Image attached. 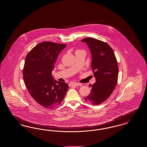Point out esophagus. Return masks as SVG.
Here are the masks:
<instances>
[{
  "label": "esophagus",
  "mask_w": 147,
  "mask_h": 147,
  "mask_svg": "<svg viewBox=\"0 0 147 147\" xmlns=\"http://www.w3.org/2000/svg\"><path fill=\"white\" fill-rule=\"evenodd\" d=\"M81 86L82 84L78 83H76V82H71L69 84V86Z\"/></svg>",
  "instance_id": "34e87169"
}]
</instances>
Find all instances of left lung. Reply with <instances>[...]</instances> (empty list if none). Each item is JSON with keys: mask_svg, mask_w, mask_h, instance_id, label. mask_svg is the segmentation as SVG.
<instances>
[{"mask_svg": "<svg viewBox=\"0 0 147 147\" xmlns=\"http://www.w3.org/2000/svg\"><path fill=\"white\" fill-rule=\"evenodd\" d=\"M90 49L91 68L96 82L91 85L90 94L85 101L98 105L109 98L115 89L118 80V63L111 46L98 39L86 37L82 40Z\"/></svg>", "mask_w": 147, "mask_h": 147, "instance_id": "1", "label": "left lung"}]
</instances>
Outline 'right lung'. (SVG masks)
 <instances>
[{
	"label": "right lung",
	"mask_w": 147,
	"mask_h": 147,
	"mask_svg": "<svg viewBox=\"0 0 147 147\" xmlns=\"http://www.w3.org/2000/svg\"><path fill=\"white\" fill-rule=\"evenodd\" d=\"M66 45L41 42L25 58L23 78L30 95L38 104L47 109L59 105L68 89V85L55 80L52 76L57 58Z\"/></svg>",
	"instance_id": "obj_1"
}]
</instances>
